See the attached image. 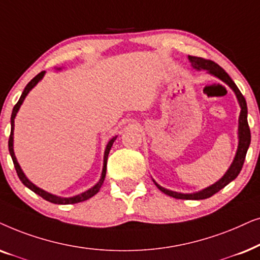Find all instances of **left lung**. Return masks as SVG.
Segmentation results:
<instances>
[{"instance_id": "8db88e82", "label": "left lung", "mask_w": 260, "mask_h": 260, "mask_svg": "<svg viewBox=\"0 0 260 260\" xmlns=\"http://www.w3.org/2000/svg\"><path fill=\"white\" fill-rule=\"evenodd\" d=\"M189 60L190 63L192 64V67L195 69H203V70H207L209 74H212L214 76H216L217 78H220L221 81H223L226 84H228L233 89V91L237 95L238 101L240 103L241 107V112H240V116H239V146H238V151L237 154H235V158L233 162H232L231 168L228 169V171L224 174L222 178L220 179L219 182H216L215 184H213L209 188H207L202 191L195 192V193H181V192H175L171 191V190L164 189L161 188L160 185H157V188L162 191L166 195L175 197V199L178 200H205L208 199V197L213 196L214 193H216L217 191H220L221 189L224 188L228 183H231L233 179L238 177V175L240 174L241 169H243L244 161H245V157H246L248 146H250L251 143V131L250 127H248V122H247V106H246V100L243 96V94L240 92V90L238 89V86L235 85V83L232 81V78L228 76L226 71L223 70L220 65H217L215 61L210 60V59H205V58L201 57H192V55H189Z\"/></svg>"}]
</instances>
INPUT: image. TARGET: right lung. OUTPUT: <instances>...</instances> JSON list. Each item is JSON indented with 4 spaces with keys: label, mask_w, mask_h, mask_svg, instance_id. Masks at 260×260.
<instances>
[{
    "label": "right lung",
    "mask_w": 260,
    "mask_h": 260,
    "mask_svg": "<svg viewBox=\"0 0 260 260\" xmlns=\"http://www.w3.org/2000/svg\"><path fill=\"white\" fill-rule=\"evenodd\" d=\"M44 74L45 71H41L40 74H38L36 77H34L32 81H30L28 84L26 85L25 90H23L21 98H20L19 101H17V103L15 106H14L13 108V112H12V117H10V123H12V129H10V136H9V140H8V148H9V153L10 155H12V159H13V162H14V166H15V170H16V174L17 176H19L20 181H21L23 184H25L27 188L32 190V191H34L36 193H38V195L43 197L44 200L48 201V202L51 203H55V205H72V203H78V202H83V201L88 200L90 199V197H92L94 195H96V193L99 192L100 188H101L102 183L103 181H105V177H106V170H107V159H108V154H109V151L110 148H112L113 146V143L115 141L116 137L113 138L112 140L109 141L108 145H107L106 147V152H105V160H103V170H102V176H101V179H100V182L96 184L95 186H92L91 189H89L88 191L83 192V193H79V195L77 196H74V197H69V199H63V197H58V196H54V195H51V193H48L46 191H44V190H41L38 188V186H36L33 184V183H30L28 179L26 178V176L23 175V172L21 170V168H20L19 162L16 161V158H15V154H14V150H13V131H14V119H15V115L17 113V110H19L20 106L22 105L23 100H25V98L27 96V94L30 91V89L33 88L34 85L37 84L38 82L40 81L41 78L44 77Z\"/></svg>",
    "instance_id": "obj_1"
}]
</instances>
